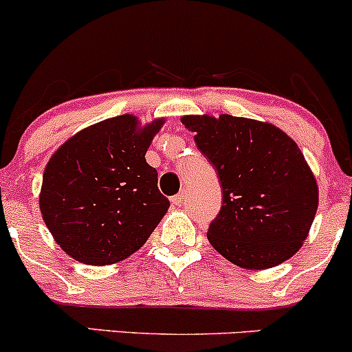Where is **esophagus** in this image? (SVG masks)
I'll return each mask as SVG.
<instances>
[{"instance_id": "1", "label": "esophagus", "mask_w": 352, "mask_h": 352, "mask_svg": "<svg viewBox=\"0 0 352 352\" xmlns=\"http://www.w3.org/2000/svg\"><path fill=\"white\" fill-rule=\"evenodd\" d=\"M185 197H187V193H185V192L177 193L175 197H172V204L177 205V207H182V205L185 204Z\"/></svg>"}]
</instances>
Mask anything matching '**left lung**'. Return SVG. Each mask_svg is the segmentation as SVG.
Returning a JSON list of instances; mask_svg holds the SVG:
<instances>
[{
    "label": "left lung",
    "instance_id": "left-lung-1",
    "mask_svg": "<svg viewBox=\"0 0 352 352\" xmlns=\"http://www.w3.org/2000/svg\"><path fill=\"white\" fill-rule=\"evenodd\" d=\"M199 151L217 168L221 208L210 245L233 265L266 270L301 248L318 210V184L296 142L273 124L184 116Z\"/></svg>",
    "mask_w": 352,
    "mask_h": 352
}]
</instances>
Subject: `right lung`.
<instances>
[{
	"label": "right lung",
	"mask_w": 352,
	"mask_h": 352,
	"mask_svg": "<svg viewBox=\"0 0 352 352\" xmlns=\"http://www.w3.org/2000/svg\"><path fill=\"white\" fill-rule=\"evenodd\" d=\"M164 119L125 114L84 129L44 168L39 208L56 243L84 265H112L148 240L170 201L145 152Z\"/></svg>",
	"instance_id": "add662e5"
}]
</instances>
